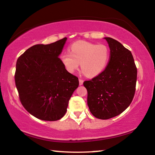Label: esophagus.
<instances>
[{
    "mask_svg": "<svg viewBox=\"0 0 155 155\" xmlns=\"http://www.w3.org/2000/svg\"><path fill=\"white\" fill-rule=\"evenodd\" d=\"M83 84V81L82 79H79V85H82Z\"/></svg>",
    "mask_w": 155,
    "mask_h": 155,
    "instance_id": "1",
    "label": "esophagus"
}]
</instances>
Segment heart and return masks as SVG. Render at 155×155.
I'll return each mask as SVG.
<instances>
[{
  "instance_id": "heart-1",
  "label": "heart",
  "mask_w": 155,
  "mask_h": 155,
  "mask_svg": "<svg viewBox=\"0 0 155 155\" xmlns=\"http://www.w3.org/2000/svg\"><path fill=\"white\" fill-rule=\"evenodd\" d=\"M109 48L104 44H96L86 41H77L70 46V52L61 55V63L68 72L74 73L81 65L82 72L88 77L101 74L109 64Z\"/></svg>"
}]
</instances>
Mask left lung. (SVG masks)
<instances>
[{
  "instance_id": "1",
  "label": "left lung",
  "mask_w": 155,
  "mask_h": 155,
  "mask_svg": "<svg viewBox=\"0 0 155 155\" xmlns=\"http://www.w3.org/2000/svg\"><path fill=\"white\" fill-rule=\"evenodd\" d=\"M110 48L105 70L83 85L87 90V105L94 117L107 120L120 115L134 97L137 68L132 53L119 41L104 38Z\"/></svg>"
}]
</instances>
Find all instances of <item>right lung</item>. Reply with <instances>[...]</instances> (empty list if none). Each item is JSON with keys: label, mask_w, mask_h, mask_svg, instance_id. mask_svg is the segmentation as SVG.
I'll return each instance as SVG.
<instances>
[{"label": "right lung", "mask_w": 155, "mask_h": 155, "mask_svg": "<svg viewBox=\"0 0 155 155\" xmlns=\"http://www.w3.org/2000/svg\"><path fill=\"white\" fill-rule=\"evenodd\" d=\"M64 38L27 49L16 62L15 82L20 102L37 118L56 121L64 116L78 78L65 70L59 58Z\"/></svg>", "instance_id": "right-lung-1"}]
</instances>
